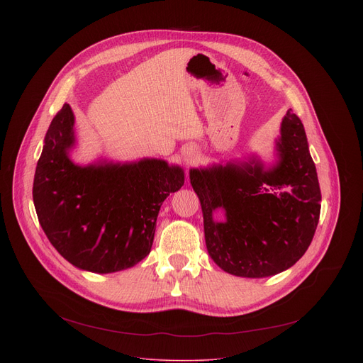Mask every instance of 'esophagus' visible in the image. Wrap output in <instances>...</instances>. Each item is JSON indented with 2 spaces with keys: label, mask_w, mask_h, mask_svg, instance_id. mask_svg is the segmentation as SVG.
Masks as SVG:
<instances>
[{
  "label": "esophagus",
  "mask_w": 363,
  "mask_h": 363,
  "mask_svg": "<svg viewBox=\"0 0 363 363\" xmlns=\"http://www.w3.org/2000/svg\"><path fill=\"white\" fill-rule=\"evenodd\" d=\"M197 155V150L194 145H185L182 150V157L185 162H189L193 157H196Z\"/></svg>",
  "instance_id": "34e87169"
}]
</instances>
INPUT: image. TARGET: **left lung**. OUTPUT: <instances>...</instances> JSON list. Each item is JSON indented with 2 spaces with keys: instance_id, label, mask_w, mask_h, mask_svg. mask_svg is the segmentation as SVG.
<instances>
[{
  "instance_id": "1",
  "label": "left lung",
  "mask_w": 363,
  "mask_h": 363,
  "mask_svg": "<svg viewBox=\"0 0 363 363\" xmlns=\"http://www.w3.org/2000/svg\"><path fill=\"white\" fill-rule=\"evenodd\" d=\"M208 256L242 278L277 275L304 255L320 213V189L306 132L290 108L275 140V162L257 156L189 169ZM222 208L223 221L213 213Z\"/></svg>"
}]
</instances>
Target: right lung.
Returning <instances> with one entry per match:
<instances>
[{
	"label": "right lung",
	"mask_w": 363,
	"mask_h": 363,
	"mask_svg": "<svg viewBox=\"0 0 363 363\" xmlns=\"http://www.w3.org/2000/svg\"><path fill=\"white\" fill-rule=\"evenodd\" d=\"M74 114L69 104L45 133L33 178L43 230L69 263L95 274L135 266L151 250L162 203L184 185L179 164L144 157L74 163Z\"/></svg>",
	"instance_id": "obj_1"
}]
</instances>
